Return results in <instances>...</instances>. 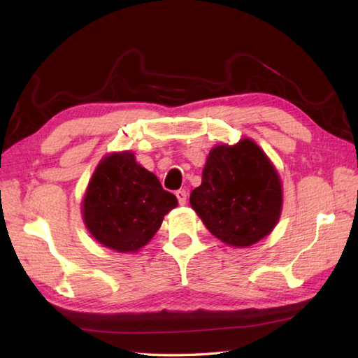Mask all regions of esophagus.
Returning a JSON list of instances; mask_svg holds the SVG:
<instances>
[{
  "mask_svg": "<svg viewBox=\"0 0 358 358\" xmlns=\"http://www.w3.org/2000/svg\"><path fill=\"white\" fill-rule=\"evenodd\" d=\"M175 195H177V200H178V203L181 204V206H183V204H186V200H187L186 191H183V189H180V191L175 192Z\"/></svg>",
  "mask_w": 358,
  "mask_h": 358,
  "instance_id": "obj_1",
  "label": "esophagus"
}]
</instances>
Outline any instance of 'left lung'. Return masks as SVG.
Instances as JSON below:
<instances>
[{
  "label": "left lung",
  "mask_w": 358,
  "mask_h": 358,
  "mask_svg": "<svg viewBox=\"0 0 358 358\" xmlns=\"http://www.w3.org/2000/svg\"><path fill=\"white\" fill-rule=\"evenodd\" d=\"M191 206L208 231L232 248H248L277 226L283 208L280 175L264 150L250 138L212 148L201 185Z\"/></svg>",
  "instance_id": "left-lung-1"
}]
</instances>
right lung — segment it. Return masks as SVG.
Masks as SVG:
<instances>
[{
    "label": "right lung",
    "instance_id": "right-lung-1",
    "mask_svg": "<svg viewBox=\"0 0 358 358\" xmlns=\"http://www.w3.org/2000/svg\"><path fill=\"white\" fill-rule=\"evenodd\" d=\"M178 206L154 173L136 163L132 150L101 158L83 196L90 235L117 252H138L157 234L166 214Z\"/></svg>",
    "mask_w": 358,
    "mask_h": 358
}]
</instances>
